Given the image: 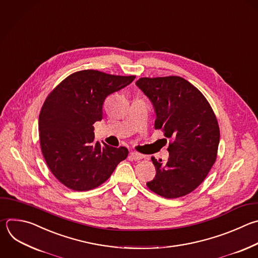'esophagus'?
Instances as JSON below:
<instances>
[{"label":"esophagus","mask_w":258,"mask_h":258,"mask_svg":"<svg viewBox=\"0 0 258 258\" xmlns=\"http://www.w3.org/2000/svg\"><path fill=\"white\" fill-rule=\"evenodd\" d=\"M130 157H131L132 159L138 161V160L143 159V158H144V155H142V154H140V153H138V152H131V153H130Z\"/></svg>","instance_id":"obj_1"}]
</instances>
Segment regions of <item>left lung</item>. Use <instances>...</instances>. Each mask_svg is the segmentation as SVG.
Instances as JSON below:
<instances>
[{
  "label": "left lung",
  "instance_id": "left-lung-1",
  "mask_svg": "<svg viewBox=\"0 0 258 258\" xmlns=\"http://www.w3.org/2000/svg\"><path fill=\"white\" fill-rule=\"evenodd\" d=\"M136 84L154 105L155 128L171 139L166 163L151 158L156 175L147 186L165 199L184 197L205 180L216 162L220 127L214 110L181 77H145Z\"/></svg>",
  "mask_w": 258,
  "mask_h": 258
}]
</instances>
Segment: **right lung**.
I'll use <instances>...</instances> for the list:
<instances>
[{
    "label": "right lung",
    "mask_w": 258,
    "mask_h": 258,
    "mask_svg": "<svg viewBox=\"0 0 258 258\" xmlns=\"http://www.w3.org/2000/svg\"><path fill=\"white\" fill-rule=\"evenodd\" d=\"M135 78L79 71L46 97L38 119L40 148L51 173L68 188L86 191L98 187L127 157L125 147L95 142L93 124L102 119L105 98Z\"/></svg>",
    "instance_id": "1"
}]
</instances>
